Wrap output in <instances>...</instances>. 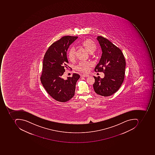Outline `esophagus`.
I'll list each match as a JSON object with an SVG mask.
<instances>
[{
    "mask_svg": "<svg viewBox=\"0 0 155 155\" xmlns=\"http://www.w3.org/2000/svg\"><path fill=\"white\" fill-rule=\"evenodd\" d=\"M81 77H88L89 75L88 74H83L81 75Z\"/></svg>",
    "mask_w": 155,
    "mask_h": 155,
    "instance_id": "1",
    "label": "esophagus"
}]
</instances>
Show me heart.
Listing matches in <instances>:
<instances>
[{
  "label": "heart",
  "mask_w": 155,
  "mask_h": 155,
  "mask_svg": "<svg viewBox=\"0 0 155 155\" xmlns=\"http://www.w3.org/2000/svg\"><path fill=\"white\" fill-rule=\"evenodd\" d=\"M80 45L83 48L85 49L89 54H93L94 53L97 48V46L95 43L91 39L87 38L82 41ZM68 58L71 61L75 60L76 55L75 49L72 47L68 51ZM92 64L89 62H81L78 63L75 67V69L79 72L86 73L89 70Z\"/></svg>",
  "instance_id": "1"
}]
</instances>
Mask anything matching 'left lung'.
<instances>
[{
	"instance_id": "8db88e82",
	"label": "left lung",
	"mask_w": 155,
	"mask_h": 155,
	"mask_svg": "<svg viewBox=\"0 0 155 155\" xmlns=\"http://www.w3.org/2000/svg\"><path fill=\"white\" fill-rule=\"evenodd\" d=\"M102 55L95 68V72H103V78L94 76L93 87L97 94L103 96L112 95L118 90L124 81L126 61L120 49L107 38L98 36Z\"/></svg>"
}]
</instances>
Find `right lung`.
I'll return each instance as SVG.
<instances>
[{"label": "right lung", "instance_id": "right-lung-1", "mask_svg": "<svg viewBox=\"0 0 155 155\" xmlns=\"http://www.w3.org/2000/svg\"><path fill=\"white\" fill-rule=\"evenodd\" d=\"M77 36H65L53 43L47 51L43 62L41 81L45 89L54 99L65 102L74 95L76 83L80 76L73 74L72 77L63 79L65 68L68 63L67 52Z\"/></svg>", "mask_w": 155, "mask_h": 155}]
</instances>
